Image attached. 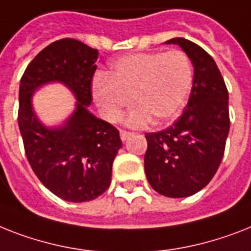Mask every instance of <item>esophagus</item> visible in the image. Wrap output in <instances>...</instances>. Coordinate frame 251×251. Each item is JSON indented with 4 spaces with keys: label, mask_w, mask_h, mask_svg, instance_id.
Returning <instances> with one entry per match:
<instances>
[{
    "label": "esophagus",
    "mask_w": 251,
    "mask_h": 251,
    "mask_svg": "<svg viewBox=\"0 0 251 251\" xmlns=\"http://www.w3.org/2000/svg\"><path fill=\"white\" fill-rule=\"evenodd\" d=\"M132 135V132H129V131H124V130H121L120 131V136H121V140L122 142H125V140H127L130 138V136Z\"/></svg>",
    "instance_id": "obj_1"
}]
</instances>
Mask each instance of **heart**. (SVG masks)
Returning <instances> with one entry per match:
<instances>
[{"instance_id": "1", "label": "heart", "mask_w": 251, "mask_h": 251, "mask_svg": "<svg viewBox=\"0 0 251 251\" xmlns=\"http://www.w3.org/2000/svg\"><path fill=\"white\" fill-rule=\"evenodd\" d=\"M192 81V63L183 51L138 52L112 63L107 77L95 79L93 97L107 121H119L132 98L136 107L126 125L143 127L153 119L162 125L182 111Z\"/></svg>"}]
</instances>
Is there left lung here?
I'll return each instance as SVG.
<instances>
[{
  "instance_id": "obj_1",
  "label": "left lung",
  "mask_w": 251,
  "mask_h": 251,
  "mask_svg": "<svg viewBox=\"0 0 251 251\" xmlns=\"http://www.w3.org/2000/svg\"><path fill=\"white\" fill-rule=\"evenodd\" d=\"M178 45L193 66L188 104L170 127L146 134L144 170L151 187L162 196H192L206 187L225 154L229 132L228 91L214 59L183 37Z\"/></svg>"
}]
</instances>
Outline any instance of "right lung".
Segmentation results:
<instances>
[{"mask_svg": "<svg viewBox=\"0 0 251 251\" xmlns=\"http://www.w3.org/2000/svg\"><path fill=\"white\" fill-rule=\"evenodd\" d=\"M99 51L77 40L55 41L26 67L19 86V124L29 165L41 183L69 202L99 197L111 184L112 164L122 147L119 130L89 111ZM62 83L76 99L59 126H48L33 108L34 93Z\"/></svg>", "mask_w": 251, "mask_h": 251, "instance_id": "add662e5", "label": "right lung"}]
</instances>
